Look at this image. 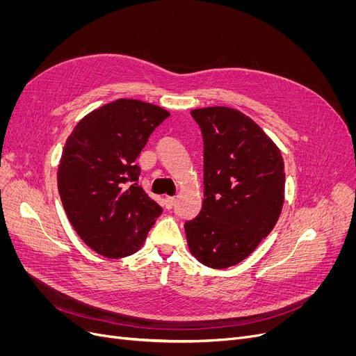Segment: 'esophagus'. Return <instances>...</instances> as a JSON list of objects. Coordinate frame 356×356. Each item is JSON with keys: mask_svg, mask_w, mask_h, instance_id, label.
Wrapping results in <instances>:
<instances>
[{"mask_svg": "<svg viewBox=\"0 0 356 356\" xmlns=\"http://www.w3.org/2000/svg\"><path fill=\"white\" fill-rule=\"evenodd\" d=\"M164 203H165V208H167V209H172V208L175 207L176 199H175V197H170V196H167V197L164 199Z\"/></svg>", "mask_w": 356, "mask_h": 356, "instance_id": "34e87169", "label": "esophagus"}]
</instances>
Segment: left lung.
Segmentation results:
<instances>
[{
	"label": "left lung",
	"mask_w": 356,
	"mask_h": 356,
	"mask_svg": "<svg viewBox=\"0 0 356 356\" xmlns=\"http://www.w3.org/2000/svg\"><path fill=\"white\" fill-rule=\"evenodd\" d=\"M203 137V203L184 223L191 252L211 268L245 259L278 220L284 203V161L250 117L228 106L193 109Z\"/></svg>",
	"instance_id": "8db88e82"
}]
</instances>
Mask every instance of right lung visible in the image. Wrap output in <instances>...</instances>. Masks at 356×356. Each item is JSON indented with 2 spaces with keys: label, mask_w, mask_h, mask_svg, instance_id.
<instances>
[{
  "label": "right lung",
  "mask_w": 356,
  "mask_h": 356,
  "mask_svg": "<svg viewBox=\"0 0 356 356\" xmlns=\"http://www.w3.org/2000/svg\"><path fill=\"white\" fill-rule=\"evenodd\" d=\"M168 115L153 104L117 99L83 117L66 140L58 170L65 212L85 244L106 258L137 252L163 212L138 186L136 160Z\"/></svg>",
  "instance_id": "add662e5"
}]
</instances>
